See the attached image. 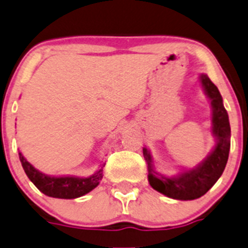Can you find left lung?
<instances>
[{
    "label": "left lung",
    "mask_w": 248,
    "mask_h": 248,
    "mask_svg": "<svg viewBox=\"0 0 248 248\" xmlns=\"http://www.w3.org/2000/svg\"><path fill=\"white\" fill-rule=\"evenodd\" d=\"M200 80L212 104V133L217 140L212 153L198 167L185 170L177 177H165L155 172L150 154L145 148L143 149L150 185L158 193L175 200H195L205 195L219 179L229 157L230 124L222 95L207 75L202 74Z\"/></svg>",
    "instance_id": "left-lung-1"
}]
</instances>
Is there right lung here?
Listing matches in <instances>:
<instances>
[{
  "mask_svg": "<svg viewBox=\"0 0 248 248\" xmlns=\"http://www.w3.org/2000/svg\"><path fill=\"white\" fill-rule=\"evenodd\" d=\"M21 166L29 179L35 184L36 188L45 195L57 199H76L86 195L98 186L103 178V166L99 170L87 178L80 177H50L43 174L36 170L31 163L25 160L21 153H19Z\"/></svg>",
  "mask_w": 248,
  "mask_h": 248,
  "instance_id": "right-lung-1",
  "label": "right lung"
}]
</instances>
